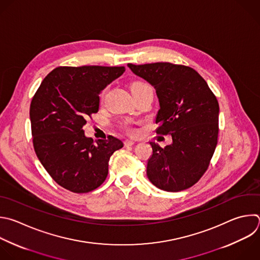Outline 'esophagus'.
Masks as SVG:
<instances>
[{"label": "esophagus", "mask_w": 260, "mask_h": 260, "mask_svg": "<svg viewBox=\"0 0 260 260\" xmlns=\"http://www.w3.org/2000/svg\"><path fill=\"white\" fill-rule=\"evenodd\" d=\"M136 143H135V141H133V140H126L125 142H124V146L125 147H129V146H134Z\"/></svg>", "instance_id": "obj_1"}]
</instances>
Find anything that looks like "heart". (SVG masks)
Listing matches in <instances>:
<instances>
[{
  "mask_svg": "<svg viewBox=\"0 0 260 260\" xmlns=\"http://www.w3.org/2000/svg\"><path fill=\"white\" fill-rule=\"evenodd\" d=\"M146 86H149V84H147V83H146V82H144V81H135V82H133V83H132V85H131V91H133V90L143 89V88H146ZM106 92H107V88H106V89H104V90L102 91V93H101V98H103V97L105 96ZM126 128H127V131H128V132L134 133V129H133V128H131V127H126Z\"/></svg>",
  "mask_w": 260,
  "mask_h": 260,
  "instance_id": "heart-1",
  "label": "heart"
}]
</instances>
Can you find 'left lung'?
I'll list each match as a JSON object with an SVG mask.
<instances>
[{
  "mask_svg": "<svg viewBox=\"0 0 260 260\" xmlns=\"http://www.w3.org/2000/svg\"><path fill=\"white\" fill-rule=\"evenodd\" d=\"M156 90L158 135H171L165 148L150 142L147 177L157 188L179 192L195 185L214 153L219 106L204 78L193 68L168 62L127 64Z\"/></svg>",
  "mask_w": 260,
  "mask_h": 260,
  "instance_id": "1",
  "label": "left lung"
}]
</instances>
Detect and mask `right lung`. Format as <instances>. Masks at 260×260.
Instances as JSON below:
<instances>
[{"mask_svg": "<svg viewBox=\"0 0 260 260\" xmlns=\"http://www.w3.org/2000/svg\"><path fill=\"white\" fill-rule=\"evenodd\" d=\"M125 68L60 66L51 71L35 94L29 110L36 154L52 179L73 193H88L108 175L111 155L123 143L109 136H84L86 119L99 110V94Z\"/></svg>", "mask_w": 260, "mask_h": 260, "instance_id": "add662e5", "label": "right lung"}]
</instances>
